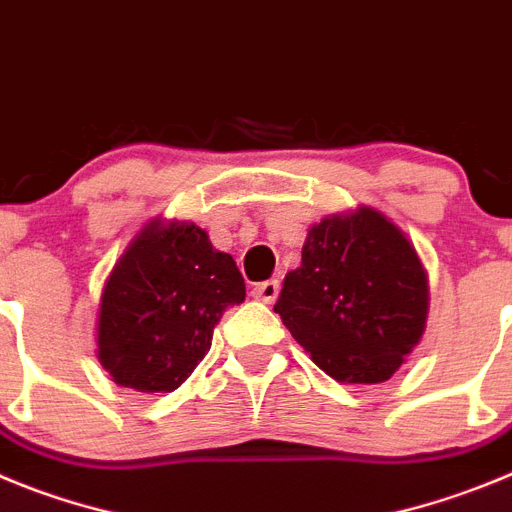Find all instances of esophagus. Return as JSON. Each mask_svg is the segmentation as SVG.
I'll use <instances>...</instances> for the list:
<instances>
[{
	"label": "esophagus",
	"instance_id": "obj_1",
	"mask_svg": "<svg viewBox=\"0 0 512 512\" xmlns=\"http://www.w3.org/2000/svg\"><path fill=\"white\" fill-rule=\"evenodd\" d=\"M252 296L262 303H275L280 296V280H265V283H257L252 288Z\"/></svg>",
	"mask_w": 512,
	"mask_h": 512
}]
</instances>
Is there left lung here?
<instances>
[{"label":"left lung","mask_w":512,"mask_h":512,"mask_svg":"<svg viewBox=\"0 0 512 512\" xmlns=\"http://www.w3.org/2000/svg\"><path fill=\"white\" fill-rule=\"evenodd\" d=\"M275 313L326 375L385 382L426 331L428 273L398 224L357 206L308 229Z\"/></svg>","instance_id":"left-lung-1"}]
</instances>
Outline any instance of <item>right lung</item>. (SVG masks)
<instances>
[{"label": "right lung", "instance_id": "1", "mask_svg": "<svg viewBox=\"0 0 512 512\" xmlns=\"http://www.w3.org/2000/svg\"><path fill=\"white\" fill-rule=\"evenodd\" d=\"M245 301V280L227 252L193 222L153 219L124 247L104 280L96 357L117 385L173 393L211 349L227 306Z\"/></svg>", "mask_w": 512, "mask_h": 512}]
</instances>
